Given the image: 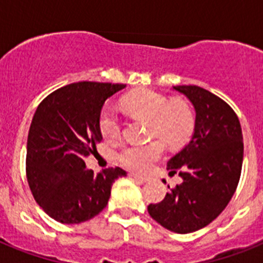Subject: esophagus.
<instances>
[{"instance_id": "34e87169", "label": "esophagus", "mask_w": 263, "mask_h": 263, "mask_svg": "<svg viewBox=\"0 0 263 263\" xmlns=\"http://www.w3.org/2000/svg\"><path fill=\"white\" fill-rule=\"evenodd\" d=\"M133 178H136L137 180H141V182L143 183H148V182H152L153 178L152 176H145V175H138V174H133Z\"/></svg>"}]
</instances>
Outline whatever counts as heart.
<instances>
[{
	"mask_svg": "<svg viewBox=\"0 0 263 263\" xmlns=\"http://www.w3.org/2000/svg\"><path fill=\"white\" fill-rule=\"evenodd\" d=\"M122 108L133 117L148 121V134L163 139L170 146L185 142L195 125V116L191 106L184 101L170 103L164 95L154 89H139L132 92L122 100ZM99 126L106 139H116L121 134V120L115 109L104 108L100 113ZM164 146L160 141L148 143H129L120 148L117 159L122 166L136 171L146 173L162 157Z\"/></svg>",
	"mask_w": 263,
	"mask_h": 263,
	"instance_id": "1",
	"label": "heart"
}]
</instances>
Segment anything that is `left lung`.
I'll use <instances>...</instances> for the list:
<instances>
[{
	"mask_svg": "<svg viewBox=\"0 0 263 263\" xmlns=\"http://www.w3.org/2000/svg\"><path fill=\"white\" fill-rule=\"evenodd\" d=\"M174 89L195 106V132L167 162L170 175L179 171L183 183L147 211L166 229L185 234L206 227L231 201L240 182L243 141L240 120L224 100L197 85Z\"/></svg>",
	"mask_w": 263,
	"mask_h": 263,
	"instance_id": "obj_1",
	"label": "left lung"
}]
</instances>
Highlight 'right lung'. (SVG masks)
<instances>
[{"label": "right lung", "instance_id": "obj_1", "mask_svg": "<svg viewBox=\"0 0 263 263\" xmlns=\"http://www.w3.org/2000/svg\"><path fill=\"white\" fill-rule=\"evenodd\" d=\"M125 84L80 81L48 95L36 108L27 137L26 176L36 203L62 224H79L104 210L120 167L95 174L85 158L103 139L104 103Z\"/></svg>", "mask_w": 263, "mask_h": 263}]
</instances>
